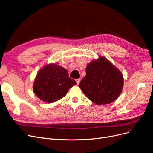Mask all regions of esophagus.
<instances>
[{
  "instance_id": "esophagus-1",
  "label": "esophagus",
  "mask_w": 153,
  "mask_h": 153,
  "mask_svg": "<svg viewBox=\"0 0 153 153\" xmlns=\"http://www.w3.org/2000/svg\"><path fill=\"white\" fill-rule=\"evenodd\" d=\"M80 81H81V79H80V78H78V79H76V83H77V85H78V84L80 83Z\"/></svg>"
}]
</instances>
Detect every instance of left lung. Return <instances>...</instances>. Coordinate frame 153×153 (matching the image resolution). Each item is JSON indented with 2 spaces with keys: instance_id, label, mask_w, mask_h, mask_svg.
I'll return each mask as SVG.
<instances>
[{
  "instance_id": "8db88e82",
  "label": "left lung",
  "mask_w": 153,
  "mask_h": 153,
  "mask_svg": "<svg viewBox=\"0 0 153 153\" xmlns=\"http://www.w3.org/2000/svg\"><path fill=\"white\" fill-rule=\"evenodd\" d=\"M123 87L121 71L104 56L91 62L79 87L91 101L97 105L114 102Z\"/></svg>"
}]
</instances>
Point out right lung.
Segmentation results:
<instances>
[{
	"label": "right lung",
	"mask_w": 153,
	"mask_h": 153,
	"mask_svg": "<svg viewBox=\"0 0 153 153\" xmlns=\"http://www.w3.org/2000/svg\"><path fill=\"white\" fill-rule=\"evenodd\" d=\"M76 85L67 70L56 63L46 65L38 72L33 83V91L41 101L54 102L64 97L69 89Z\"/></svg>",
	"instance_id": "right-lung-1"
}]
</instances>
